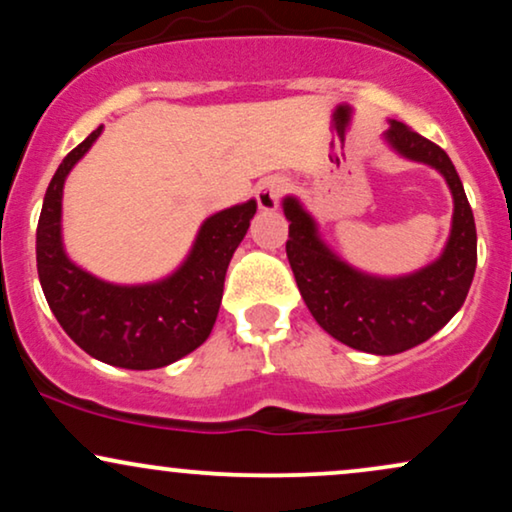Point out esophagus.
Instances as JSON below:
<instances>
[{"label":"esophagus","instance_id":"1","mask_svg":"<svg viewBox=\"0 0 512 512\" xmlns=\"http://www.w3.org/2000/svg\"><path fill=\"white\" fill-rule=\"evenodd\" d=\"M286 187H289V182H286L284 178H279V175H274V178H264L255 190L257 207H260L262 211H274L276 207H279Z\"/></svg>","mask_w":512,"mask_h":512}]
</instances>
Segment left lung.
Wrapping results in <instances>:
<instances>
[{
    "label": "left lung",
    "mask_w": 512,
    "mask_h": 512,
    "mask_svg": "<svg viewBox=\"0 0 512 512\" xmlns=\"http://www.w3.org/2000/svg\"><path fill=\"white\" fill-rule=\"evenodd\" d=\"M385 142L399 156L436 168L452 192L455 211L448 245L428 267L397 279L358 272L322 243L313 216L296 197L284 199V214L291 221L286 255L305 305L334 339L378 356L402 354L448 325L462 308L477 269L474 214L448 154L395 120Z\"/></svg>",
    "instance_id": "obj_1"
}]
</instances>
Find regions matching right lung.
Segmentation results:
<instances>
[{"label":"right lung","mask_w":512,"mask_h":512,"mask_svg":"<svg viewBox=\"0 0 512 512\" xmlns=\"http://www.w3.org/2000/svg\"><path fill=\"white\" fill-rule=\"evenodd\" d=\"M103 127L93 129L52 175L35 233L38 276L62 330L88 356L117 368L151 370L175 363L207 342L223 296L228 262L245 238L257 202L209 216L187 260L156 284L120 286L88 274L62 245V190L69 170Z\"/></svg>","instance_id":"1"}]
</instances>
